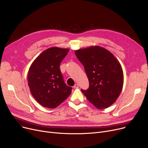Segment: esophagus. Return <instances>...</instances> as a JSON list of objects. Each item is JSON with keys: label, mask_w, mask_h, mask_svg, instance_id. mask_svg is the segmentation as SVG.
<instances>
[{"label": "esophagus", "mask_w": 148, "mask_h": 148, "mask_svg": "<svg viewBox=\"0 0 148 148\" xmlns=\"http://www.w3.org/2000/svg\"><path fill=\"white\" fill-rule=\"evenodd\" d=\"M78 87H79V84H77V83L75 84V85L74 86V88H77Z\"/></svg>", "instance_id": "34e87169"}]
</instances>
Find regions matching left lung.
Here are the masks:
<instances>
[{"mask_svg": "<svg viewBox=\"0 0 148 148\" xmlns=\"http://www.w3.org/2000/svg\"><path fill=\"white\" fill-rule=\"evenodd\" d=\"M83 64L89 82L82 89L89 101L98 109L112 105L119 97L123 84L122 66L113 54L99 46H91L75 51Z\"/></svg>", "mask_w": 148, "mask_h": 148, "instance_id": "8db88e82", "label": "left lung"}]
</instances>
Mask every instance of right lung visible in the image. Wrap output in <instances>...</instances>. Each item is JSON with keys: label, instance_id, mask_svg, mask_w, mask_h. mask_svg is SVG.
<instances>
[{"label": "right lung", "instance_id": "1", "mask_svg": "<svg viewBox=\"0 0 148 148\" xmlns=\"http://www.w3.org/2000/svg\"><path fill=\"white\" fill-rule=\"evenodd\" d=\"M69 49L56 47L44 51L30 65L28 86L36 101L44 107L54 108L71 94L72 88L64 82L60 64Z\"/></svg>", "mask_w": 148, "mask_h": 148}]
</instances>
